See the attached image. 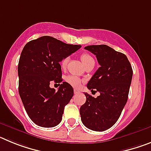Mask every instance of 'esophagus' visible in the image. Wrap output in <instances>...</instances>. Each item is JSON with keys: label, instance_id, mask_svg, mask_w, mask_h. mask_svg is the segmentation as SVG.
I'll list each match as a JSON object with an SVG mask.
<instances>
[{"label": "esophagus", "instance_id": "esophagus-1", "mask_svg": "<svg viewBox=\"0 0 151 151\" xmlns=\"http://www.w3.org/2000/svg\"><path fill=\"white\" fill-rule=\"evenodd\" d=\"M79 93H80V91L78 90V89L74 88V94H79Z\"/></svg>", "mask_w": 151, "mask_h": 151}]
</instances>
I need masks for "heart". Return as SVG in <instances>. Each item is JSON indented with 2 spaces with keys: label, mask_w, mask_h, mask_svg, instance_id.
Returning <instances> with one entry per match:
<instances>
[{
  "label": "heart",
  "mask_w": 151,
  "mask_h": 151,
  "mask_svg": "<svg viewBox=\"0 0 151 151\" xmlns=\"http://www.w3.org/2000/svg\"><path fill=\"white\" fill-rule=\"evenodd\" d=\"M81 60H82V63L84 64V66L87 65L88 63L91 62H94V58L88 54H82L81 55ZM68 62H69V57H65L64 59H63V60L61 61L60 65L62 69H65L67 65ZM66 82L67 83H69V85H71L73 87H78L81 83H82V80L80 79L78 76H73V75H70V76H68L66 77Z\"/></svg>",
  "instance_id": "heart-1"
}]
</instances>
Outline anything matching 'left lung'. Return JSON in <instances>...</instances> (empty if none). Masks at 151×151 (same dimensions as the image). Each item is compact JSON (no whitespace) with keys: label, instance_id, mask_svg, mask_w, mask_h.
Returning <instances> with one entry per match:
<instances>
[{"label":"left lung","instance_id":"obj_1","mask_svg":"<svg viewBox=\"0 0 151 151\" xmlns=\"http://www.w3.org/2000/svg\"><path fill=\"white\" fill-rule=\"evenodd\" d=\"M85 49L96 55L101 66L87 85L89 90L99 91L100 95L94 98L85 93L81 119L88 129L103 132L116 122L127 102L132 68L125 54L107 45H90Z\"/></svg>","mask_w":151,"mask_h":151}]
</instances>
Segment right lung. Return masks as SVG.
<instances>
[{
    "mask_svg": "<svg viewBox=\"0 0 151 151\" xmlns=\"http://www.w3.org/2000/svg\"><path fill=\"white\" fill-rule=\"evenodd\" d=\"M81 47L42 36L22 49L18 64L19 93L28 116L36 125L51 128L62 120L64 107L74 94L73 88L63 82L56 91L50 84L63 82L60 62Z\"/></svg>",
    "mask_w": 151,
    "mask_h": 151,
    "instance_id": "right-lung-1",
    "label": "right lung"
}]
</instances>
